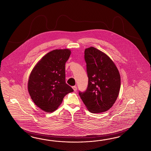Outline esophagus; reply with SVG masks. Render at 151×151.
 I'll return each instance as SVG.
<instances>
[{"mask_svg": "<svg viewBox=\"0 0 151 151\" xmlns=\"http://www.w3.org/2000/svg\"><path fill=\"white\" fill-rule=\"evenodd\" d=\"M73 88L74 89V91L75 92H76V91L77 90V87H76V86H73Z\"/></svg>", "mask_w": 151, "mask_h": 151, "instance_id": "esophagus-1", "label": "esophagus"}]
</instances>
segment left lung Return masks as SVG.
<instances>
[{"instance_id": "left-lung-1", "label": "left lung", "mask_w": 151, "mask_h": 151, "mask_svg": "<svg viewBox=\"0 0 151 151\" xmlns=\"http://www.w3.org/2000/svg\"><path fill=\"white\" fill-rule=\"evenodd\" d=\"M88 83L86 91L79 92L80 98L92 113L109 110L117 100L121 87L117 68L105 53L91 47L85 51Z\"/></svg>"}]
</instances>
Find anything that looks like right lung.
Segmentation results:
<instances>
[{"instance_id":"1","label":"right lung","mask_w":151,"mask_h":151,"mask_svg":"<svg viewBox=\"0 0 151 151\" xmlns=\"http://www.w3.org/2000/svg\"><path fill=\"white\" fill-rule=\"evenodd\" d=\"M69 49L55 50L37 63L30 74L28 90L37 106L46 112L56 110L64 97L74 90L65 82V63Z\"/></svg>"}]
</instances>
